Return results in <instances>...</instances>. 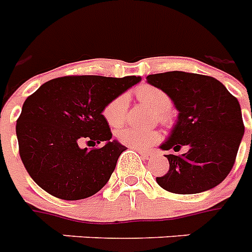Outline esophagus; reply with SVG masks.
<instances>
[{
    "mask_svg": "<svg viewBox=\"0 0 252 252\" xmlns=\"http://www.w3.org/2000/svg\"><path fill=\"white\" fill-rule=\"evenodd\" d=\"M140 151L141 157H144V159H151L154 157V153L153 151H145V150H138Z\"/></svg>",
    "mask_w": 252,
    "mask_h": 252,
    "instance_id": "1",
    "label": "esophagus"
}]
</instances>
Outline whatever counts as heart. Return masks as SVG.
I'll list each match as a JSON object with an SVG mask.
<instances>
[{
	"mask_svg": "<svg viewBox=\"0 0 252 252\" xmlns=\"http://www.w3.org/2000/svg\"><path fill=\"white\" fill-rule=\"evenodd\" d=\"M137 98L142 103L147 105L151 110L158 112V119L161 123L169 122L168 108L171 107V101L168 95L159 88L151 85H142L136 91ZM126 114V95H118L108 102L102 110L103 119L110 126H119L124 123ZM159 133L157 130H141L136 128H123L116 132V138L123 145L133 149H146L159 141Z\"/></svg>",
	"mask_w": 252,
	"mask_h": 252,
	"instance_id": "b5f03b06",
	"label": "heart"
}]
</instances>
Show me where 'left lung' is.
<instances>
[{"mask_svg":"<svg viewBox=\"0 0 252 252\" xmlns=\"http://www.w3.org/2000/svg\"><path fill=\"white\" fill-rule=\"evenodd\" d=\"M164 92L179 116L161 150L168 154L169 169L157 177L159 186L176 194H197L225 180L236 161L245 134L241 106L219 80L198 73L172 71L146 77Z\"/></svg>","mask_w":252,"mask_h":252,"instance_id":"8db88e82","label":"left lung"}]
</instances>
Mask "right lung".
<instances>
[{
    "label": "right lung",
    "instance_id": "add662e5",
    "mask_svg": "<svg viewBox=\"0 0 252 252\" xmlns=\"http://www.w3.org/2000/svg\"><path fill=\"white\" fill-rule=\"evenodd\" d=\"M140 76H64L27 98L16 122L19 154L41 189L64 200L92 197L111 177L126 147L111 140L102 110L140 83ZM105 143L94 150L79 146Z\"/></svg>",
    "mask_w": 252,
    "mask_h": 252
}]
</instances>
